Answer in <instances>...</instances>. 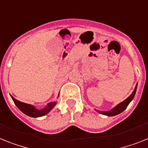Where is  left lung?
Here are the masks:
<instances>
[{
  "label": "left lung",
  "instance_id": "8db88e82",
  "mask_svg": "<svg viewBox=\"0 0 148 148\" xmlns=\"http://www.w3.org/2000/svg\"><path fill=\"white\" fill-rule=\"evenodd\" d=\"M137 86H138V84H136L135 86V89H134V91L132 92L131 95L126 99L124 101H123L122 102H120V104H118L117 105L113 108L112 109H110V110H108V111H101V110H99L97 109H95L97 112H99V114H103V115H106L108 116H116L117 114H120V113H122L125 109L127 108V106L129 105L130 102L132 101V99H134L135 95V92H136V89H137Z\"/></svg>",
  "mask_w": 148,
  "mask_h": 148
}]
</instances>
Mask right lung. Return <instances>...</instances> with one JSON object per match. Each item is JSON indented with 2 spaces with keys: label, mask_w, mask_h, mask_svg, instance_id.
Wrapping results in <instances>:
<instances>
[{
  "label": "right lung",
  "mask_w": 148,
  "mask_h": 148,
  "mask_svg": "<svg viewBox=\"0 0 148 148\" xmlns=\"http://www.w3.org/2000/svg\"><path fill=\"white\" fill-rule=\"evenodd\" d=\"M13 101H14L15 105H16V107L18 108L19 110L22 111L23 114H25V115L28 116H31V117H40V116H43L47 115L48 113L52 109L56 106L57 101H53V102H49L47 104V105L46 107H44L42 109H38L35 106L32 105H30V104H27V103L22 102L20 101H18L17 99H16L15 98H13L12 95H10ZM59 97V95H58Z\"/></svg>",
  "instance_id": "add662e5"
}]
</instances>
